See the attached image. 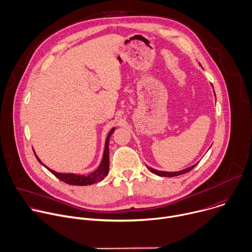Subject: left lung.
<instances>
[{
  "instance_id": "8db88e82",
  "label": "left lung",
  "mask_w": 252,
  "mask_h": 252,
  "mask_svg": "<svg viewBox=\"0 0 252 252\" xmlns=\"http://www.w3.org/2000/svg\"><path fill=\"white\" fill-rule=\"evenodd\" d=\"M197 164V163H196ZM196 164H194V165H192V166H190V167H189V168H186V169H184V170H181V171H175V172H167V171H160V170H157V169H154V168H152V167H149L148 166V168L152 171V172H154V173H156L157 175H159V176H168V177H172V176H177V175H181V174H184V173H187V172H189V171H190Z\"/></svg>"
}]
</instances>
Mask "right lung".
Returning a JSON list of instances; mask_svg holds the SVG:
<instances>
[{
	"instance_id": "right-lung-1",
	"label": "right lung",
	"mask_w": 252,
	"mask_h": 252,
	"mask_svg": "<svg viewBox=\"0 0 252 252\" xmlns=\"http://www.w3.org/2000/svg\"><path fill=\"white\" fill-rule=\"evenodd\" d=\"M115 128H112V130L110 131L109 135L106 137L105 140V146H104V152H103V157L101 159V162L99 164V166L97 167L96 170H94V172L88 174V175H78L75 173H60V172H56L52 169H50L49 167H47L37 157V155H34L37 159L47 168L49 169L55 176H57L59 179H61L62 182L67 184V185H71V186H89V185H93V184H96L98 182H100L102 178H104L109 172V168H110V152H109V140L110 137L112 135V133L114 132Z\"/></svg>"
}]
</instances>
